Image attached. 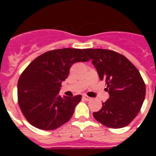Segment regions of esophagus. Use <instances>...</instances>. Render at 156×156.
<instances>
[{
  "instance_id": "obj_1",
  "label": "esophagus",
  "mask_w": 156,
  "mask_h": 156,
  "mask_svg": "<svg viewBox=\"0 0 156 156\" xmlns=\"http://www.w3.org/2000/svg\"><path fill=\"white\" fill-rule=\"evenodd\" d=\"M83 99H85V100H87V101H89V100H91L92 99L90 97H88V96H87L86 94L83 95Z\"/></svg>"
}]
</instances>
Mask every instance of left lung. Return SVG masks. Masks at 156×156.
I'll return each instance as SVG.
<instances>
[{"label":"left lung","instance_id":"left-lung-1","mask_svg":"<svg viewBox=\"0 0 156 156\" xmlns=\"http://www.w3.org/2000/svg\"><path fill=\"white\" fill-rule=\"evenodd\" d=\"M97 69L99 78L107 83V101L98 112L97 121L112 129L127 126L136 117L145 98V84L140 72L122 54L107 49H84Z\"/></svg>","mask_w":156,"mask_h":156}]
</instances>
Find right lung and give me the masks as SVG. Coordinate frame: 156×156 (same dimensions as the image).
<instances>
[{
    "label": "right lung",
    "instance_id": "add662e5",
    "mask_svg": "<svg viewBox=\"0 0 156 156\" xmlns=\"http://www.w3.org/2000/svg\"><path fill=\"white\" fill-rule=\"evenodd\" d=\"M88 60L84 49L62 48L40 55L22 72L17 83L18 105L32 126L52 130L71 119L82 96L62 98L61 83L72 65Z\"/></svg>",
    "mask_w": 156,
    "mask_h": 156
}]
</instances>
